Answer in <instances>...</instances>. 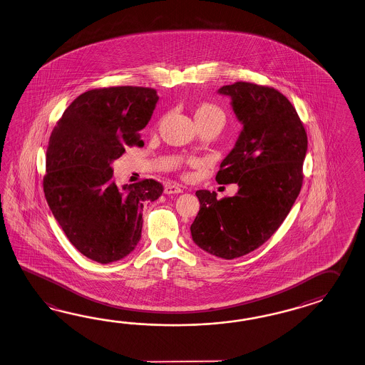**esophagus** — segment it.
<instances>
[{"mask_svg": "<svg viewBox=\"0 0 365 365\" xmlns=\"http://www.w3.org/2000/svg\"><path fill=\"white\" fill-rule=\"evenodd\" d=\"M182 187H180V185H176V184H168L165 189H164V193L165 195H178V193H182Z\"/></svg>", "mask_w": 365, "mask_h": 365, "instance_id": "34e87169", "label": "esophagus"}]
</instances>
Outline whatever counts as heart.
I'll return each mask as SVG.
<instances>
[{
	"instance_id": "1",
	"label": "heart",
	"mask_w": 365,
	"mask_h": 365,
	"mask_svg": "<svg viewBox=\"0 0 365 365\" xmlns=\"http://www.w3.org/2000/svg\"><path fill=\"white\" fill-rule=\"evenodd\" d=\"M196 118H218L224 122L225 115L215 104L204 103L197 108Z\"/></svg>"
}]
</instances>
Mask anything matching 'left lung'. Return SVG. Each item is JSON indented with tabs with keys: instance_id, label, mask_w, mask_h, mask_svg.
I'll list each match as a JSON object with an SVG mask.
<instances>
[{
	"instance_id": "8db88e82",
	"label": "left lung",
	"mask_w": 365,
	"mask_h": 365,
	"mask_svg": "<svg viewBox=\"0 0 365 365\" xmlns=\"http://www.w3.org/2000/svg\"><path fill=\"white\" fill-rule=\"evenodd\" d=\"M242 131L215 176L237 184L233 197L197 190L200 212L190 233L204 252L234 259L258 249L290 213L303 181L307 133L290 101L272 87L249 82L222 86Z\"/></svg>"
}]
</instances>
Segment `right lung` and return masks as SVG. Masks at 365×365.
I'll return each mask as SVG.
<instances>
[{"label": "right lung", "instance_id": "add662e5", "mask_svg": "<svg viewBox=\"0 0 365 365\" xmlns=\"http://www.w3.org/2000/svg\"><path fill=\"white\" fill-rule=\"evenodd\" d=\"M159 96L147 87H108L79 95L51 132L43 192L75 249L99 263L120 261L141 238L144 204L164 187L155 180L118 187L113 160L144 145Z\"/></svg>", "mask_w": 365, "mask_h": 365}]
</instances>
